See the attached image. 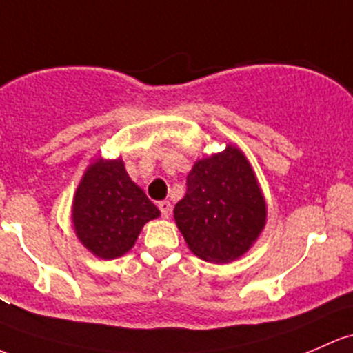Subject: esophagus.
Segmentation results:
<instances>
[{
  "label": "esophagus",
  "instance_id": "1",
  "mask_svg": "<svg viewBox=\"0 0 353 353\" xmlns=\"http://www.w3.org/2000/svg\"><path fill=\"white\" fill-rule=\"evenodd\" d=\"M159 210H161L162 216L169 218V216H170V210H172V206H170V203L165 199V201L159 203Z\"/></svg>",
  "mask_w": 353,
  "mask_h": 353
}]
</instances>
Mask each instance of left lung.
Listing matches in <instances>:
<instances>
[{"label": "left lung", "mask_w": 353, "mask_h": 353, "mask_svg": "<svg viewBox=\"0 0 353 353\" xmlns=\"http://www.w3.org/2000/svg\"><path fill=\"white\" fill-rule=\"evenodd\" d=\"M174 208L184 240L203 261L226 264L250 248L265 225V201L245 155L228 145L198 161Z\"/></svg>", "instance_id": "obj_1"}]
</instances>
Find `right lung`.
<instances>
[{
    "label": "right lung",
    "instance_id": "add662e5",
    "mask_svg": "<svg viewBox=\"0 0 353 353\" xmlns=\"http://www.w3.org/2000/svg\"><path fill=\"white\" fill-rule=\"evenodd\" d=\"M161 214L125 170L123 161L99 159L84 174L72 205L77 236L101 259H117L135 243L142 226Z\"/></svg>",
    "mask_w": 353,
    "mask_h": 353
}]
</instances>
